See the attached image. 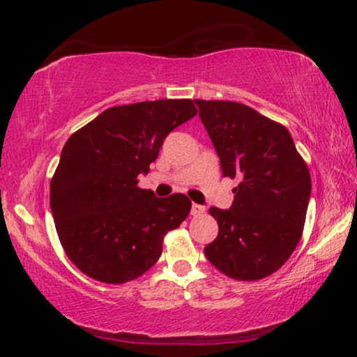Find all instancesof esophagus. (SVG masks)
I'll return each mask as SVG.
<instances>
[{
  "label": "esophagus",
  "mask_w": 357,
  "mask_h": 357,
  "mask_svg": "<svg viewBox=\"0 0 357 357\" xmlns=\"http://www.w3.org/2000/svg\"><path fill=\"white\" fill-rule=\"evenodd\" d=\"M204 211H206V209H204V206H202V204H197V203L192 204V216H202Z\"/></svg>",
  "instance_id": "obj_1"
}]
</instances>
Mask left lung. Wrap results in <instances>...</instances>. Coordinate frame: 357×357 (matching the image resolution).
<instances>
[{
    "instance_id": "8db88e82",
    "label": "left lung",
    "mask_w": 357,
    "mask_h": 357,
    "mask_svg": "<svg viewBox=\"0 0 357 357\" xmlns=\"http://www.w3.org/2000/svg\"><path fill=\"white\" fill-rule=\"evenodd\" d=\"M195 104L222 177L238 180L231 209L209 208L219 234L204 255L232 280H263L289 260L301 241L312 190L309 167L286 126L252 107L231 100Z\"/></svg>"
}]
</instances>
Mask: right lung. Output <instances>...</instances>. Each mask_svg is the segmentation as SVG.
<instances>
[{
    "mask_svg": "<svg viewBox=\"0 0 357 357\" xmlns=\"http://www.w3.org/2000/svg\"><path fill=\"white\" fill-rule=\"evenodd\" d=\"M198 114L190 99L115 105L75 131L50 182V206L66 257L92 280L123 284L144 275L169 231L187 219L182 193L138 187L170 131Z\"/></svg>",
    "mask_w": 357,
    "mask_h": 357,
    "instance_id": "add662e5",
    "label": "right lung"
}]
</instances>
